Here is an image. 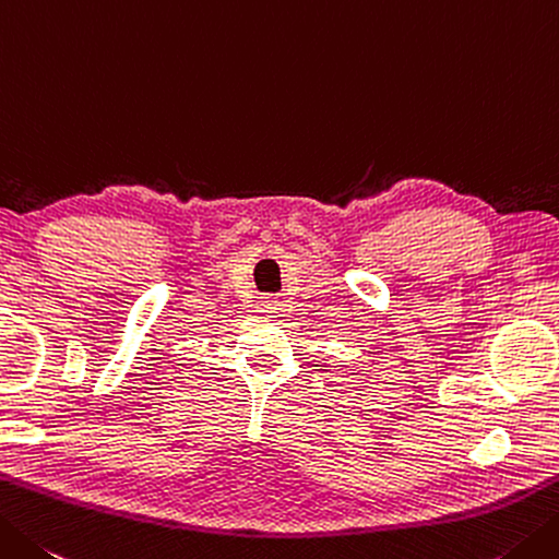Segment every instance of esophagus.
I'll return each mask as SVG.
<instances>
[{
	"instance_id": "1",
	"label": "esophagus",
	"mask_w": 559,
	"mask_h": 559,
	"mask_svg": "<svg viewBox=\"0 0 559 559\" xmlns=\"http://www.w3.org/2000/svg\"><path fill=\"white\" fill-rule=\"evenodd\" d=\"M261 308H264L261 312H276L281 308V302L276 298H264L261 300Z\"/></svg>"
}]
</instances>
